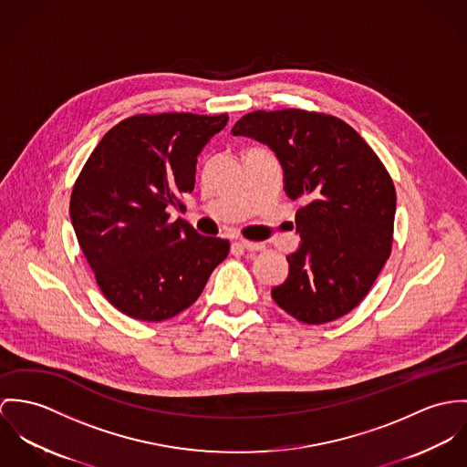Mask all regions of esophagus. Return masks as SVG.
<instances>
[{
    "mask_svg": "<svg viewBox=\"0 0 467 467\" xmlns=\"http://www.w3.org/2000/svg\"><path fill=\"white\" fill-rule=\"evenodd\" d=\"M234 245H238V247H242V249H245V251H251V253H258V251H263V249H265V245H263V244L249 242V240H238Z\"/></svg>",
    "mask_w": 467,
    "mask_h": 467,
    "instance_id": "esophagus-1",
    "label": "esophagus"
}]
</instances>
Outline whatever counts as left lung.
I'll list each match as a JSON object with an SVG mask.
<instances>
[{
  "instance_id": "1",
  "label": "left lung",
  "mask_w": 467,
  "mask_h": 467,
  "mask_svg": "<svg viewBox=\"0 0 467 467\" xmlns=\"http://www.w3.org/2000/svg\"><path fill=\"white\" fill-rule=\"evenodd\" d=\"M233 136L266 145L283 168L301 245L272 299L305 324H324L362 303L390 256L396 190L362 136L346 121L301 109L254 110Z\"/></svg>"
}]
</instances>
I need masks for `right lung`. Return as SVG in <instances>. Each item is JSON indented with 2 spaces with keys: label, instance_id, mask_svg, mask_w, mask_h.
Masks as SVG:
<instances>
[{
  "label": "right lung",
  "instance_id": "right-lung-1",
  "mask_svg": "<svg viewBox=\"0 0 467 467\" xmlns=\"http://www.w3.org/2000/svg\"><path fill=\"white\" fill-rule=\"evenodd\" d=\"M229 116L138 114L112 127L82 168L69 216L107 301L161 322L192 306L229 242L199 234L168 209L195 188L197 157Z\"/></svg>",
  "mask_w": 467,
  "mask_h": 467
}]
</instances>
